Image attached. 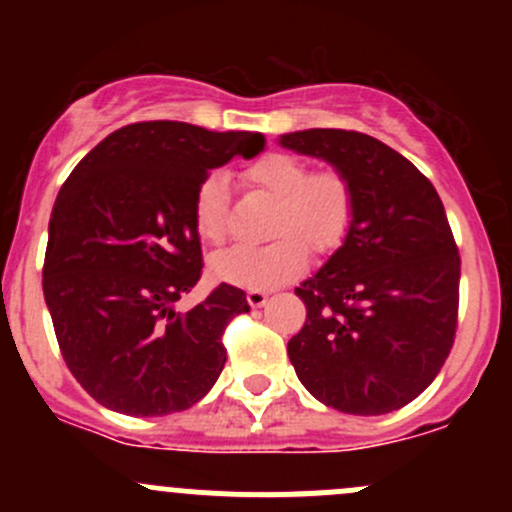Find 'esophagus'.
Masks as SVG:
<instances>
[{
	"mask_svg": "<svg viewBox=\"0 0 512 512\" xmlns=\"http://www.w3.org/2000/svg\"><path fill=\"white\" fill-rule=\"evenodd\" d=\"M247 302H250V307H265L267 292H262V289H250V292H247Z\"/></svg>",
	"mask_w": 512,
	"mask_h": 512,
	"instance_id": "1",
	"label": "esophagus"
}]
</instances>
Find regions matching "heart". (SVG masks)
<instances>
[{
  "instance_id": "heart-1",
  "label": "heart",
  "mask_w": 512,
  "mask_h": 512,
  "mask_svg": "<svg viewBox=\"0 0 512 512\" xmlns=\"http://www.w3.org/2000/svg\"><path fill=\"white\" fill-rule=\"evenodd\" d=\"M245 183L275 198L260 247H232L213 257L215 277L245 289H272L307 267L309 252L332 255L347 240L356 215L352 178L339 168L309 170L302 158L265 153L242 173ZM193 225L200 240L223 245L230 237V195L223 173H210L193 200Z\"/></svg>"
}]
</instances>
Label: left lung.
<instances>
[{"label": "left lung", "mask_w": 512, "mask_h": 512, "mask_svg": "<svg viewBox=\"0 0 512 512\" xmlns=\"http://www.w3.org/2000/svg\"><path fill=\"white\" fill-rule=\"evenodd\" d=\"M280 143L329 160L356 190L344 245L294 289L307 319L289 361L332 409H404L436 379L458 329L461 255L441 198L409 158L366 133L309 128Z\"/></svg>", "instance_id": "1"}]
</instances>
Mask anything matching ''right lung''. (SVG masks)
<instances>
[{
  "mask_svg": "<svg viewBox=\"0 0 512 512\" xmlns=\"http://www.w3.org/2000/svg\"><path fill=\"white\" fill-rule=\"evenodd\" d=\"M262 146L260 133L138 121L103 138L61 185L41 285L61 356L101 406L175 414L218 381L225 327L250 304L220 282L193 309H175L203 275L193 200L210 170Z\"/></svg>",
  "mask_w": 512,
  "mask_h": 512,
  "instance_id": "obj_1",
  "label": "right lung"
}]
</instances>
